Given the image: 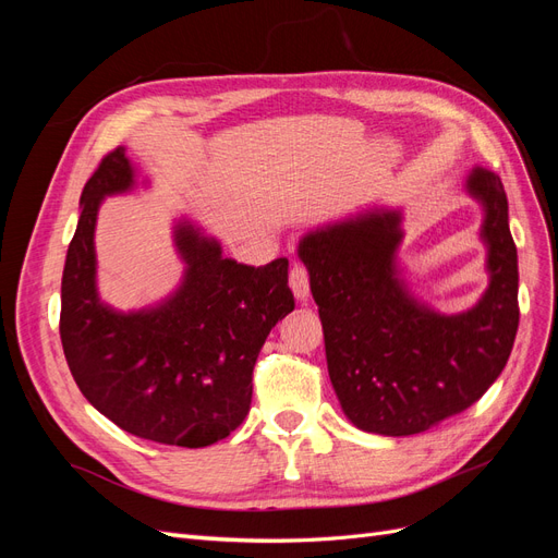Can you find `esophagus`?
Instances as JSON below:
<instances>
[{
	"label": "esophagus",
	"mask_w": 558,
	"mask_h": 558,
	"mask_svg": "<svg viewBox=\"0 0 558 558\" xmlns=\"http://www.w3.org/2000/svg\"><path fill=\"white\" fill-rule=\"evenodd\" d=\"M289 281H291L293 295H295L300 302H305V300L310 298V272H307V267L302 265V263H295V265L291 267Z\"/></svg>",
	"instance_id": "1"
}]
</instances>
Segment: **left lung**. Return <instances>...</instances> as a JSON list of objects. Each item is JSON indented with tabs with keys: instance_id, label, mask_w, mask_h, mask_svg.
Masks as SVG:
<instances>
[{
	"instance_id": "obj_1",
	"label": "left lung",
	"mask_w": 558,
	"mask_h": 558,
	"mask_svg": "<svg viewBox=\"0 0 558 558\" xmlns=\"http://www.w3.org/2000/svg\"><path fill=\"white\" fill-rule=\"evenodd\" d=\"M468 193L482 202L488 289L463 314L416 302L396 269L398 211H369L300 242L324 326L332 388L353 426L416 435L461 414L502 373L519 328L517 246L498 174L475 167Z\"/></svg>"
}]
</instances>
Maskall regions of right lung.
Here are the masks:
<instances>
[{
	"label": "right lung",
	"mask_w": 558,
	"mask_h": 558,
	"mask_svg": "<svg viewBox=\"0 0 558 558\" xmlns=\"http://www.w3.org/2000/svg\"><path fill=\"white\" fill-rule=\"evenodd\" d=\"M132 185L134 170L118 146L81 193L62 272L64 359L81 393L118 428L160 445L207 447L248 414L253 365L269 330L295 310L289 260L253 267L223 258L221 244L181 221L179 289L154 307L118 312L97 295L93 240L102 199Z\"/></svg>",
	"instance_id": "add662e5"
}]
</instances>
